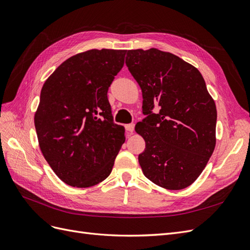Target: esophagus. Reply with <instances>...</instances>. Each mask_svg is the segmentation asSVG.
<instances>
[{"label":"esophagus","mask_w":250,"mask_h":250,"mask_svg":"<svg viewBox=\"0 0 250 250\" xmlns=\"http://www.w3.org/2000/svg\"><path fill=\"white\" fill-rule=\"evenodd\" d=\"M126 132L128 133H133L134 132V127H135V125L134 124H128V125H125Z\"/></svg>","instance_id":"34e87169"}]
</instances>
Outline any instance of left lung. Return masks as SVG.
Instances as JSON below:
<instances>
[{
    "label": "left lung",
    "instance_id": "left-lung-1",
    "mask_svg": "<svg viewBox=\"0 0 250 250\" xmlns=\"http://www.w3.org/2000/svg\"><path fill=\"white\" fill-rule=\"evenodd\" d=\"M125 64L142 91L147 115L135 126L146 149L138 161L158 186L182 190L194 183L216 146L217 110L199 70L171 53L130 50ZM157 105L158 114L151 111Z\"/></svg>",
    "mask_w": 250,
    "mask_h": 250
}]
</instances>
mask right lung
<instances>
[{
	"label": "right lung",
	"mask_w": 250,
	"mask_h": 250,
	"mask_svg": "<svg viewBox=\"0 0 250 250\" xmlns=\"http://www.w3.org/2000/svg\"><path fill=\"white\" fill-rule=\"evenodd\" d=\"M125 50H89L61 63L44 82L34 115L40 150L58 178L88 188L106 180L125 141L107 92Z\"/></svg>",
	"instance_id": "1"
}]
</instances>
